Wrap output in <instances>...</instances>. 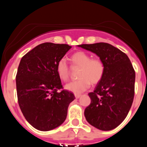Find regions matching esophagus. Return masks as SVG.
Returning <instances> with one entry per match:
<instances>
[{
    "label": "esophagus",
    "mask_w": 147,
    "mask_h": 147,
    "mask_svg": "<svg viewBox=\"0 0 147 147\" xmlns=\"http://www.w3.org/2000/svg\"><path fill=\"white\" fill-rule=\"evenodd\" d=\"M75 97H76L77 99H78V98H80V97H81V94H75Z\"/></svg>",
    "instance_id": "esophagus-1"
}]
</instances>
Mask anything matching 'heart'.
Wrapping results in <instances>:
<instances>
[{"label":"heart","instance_id":"obj_1","mask_svg":"<svg viewBox=\"0 0 147 147\" xmlns=\"http://www.w3.org/2000/svg\"><path fill=\"white\" fill-rule=\"evenodd\" d=\"M72 65L79 67V80L69 82L65 86L67 91L75 94H80L86 91L92 84H97L101 81L105 74V65L99 59H92L91 56L82 51L75 53L70 57ZM56 72L62 81L69 80V66L64 58L59 60L56 65Z\"/></svg>","mask_w":147,"mask_h":147}]
</instances>
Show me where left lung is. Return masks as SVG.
<instances>
[{
	"label": "left lung",
	"mask_w": 147,
	"mask_h": 147,
	"mask_svg": "<svg viewBox=\"0 0 147 147\" xmlns=\"http://www.w3.org/2000/svg\"><path fill=\"white\" fill-rule=\"evenodd\" d=\"M78 47L97 55L105 65L103 78L88 94L91 103L84 117L98 129H113L127 116L134 100L135 72L131 61L125 53L106 42Z\"/></svg>",
	"instance_id": "left-lung-1"
}]
</instances>
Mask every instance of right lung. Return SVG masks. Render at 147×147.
Returning a JSON list of instances; mask_svg holds the SVG:
<instances>
[{"mask_svg": "<svg viewBox=\"0 0 147 147\" xmlns=\"http://www.w3.org/2000/svg\"><path fill=\"white\" fill-rule=\"evenodd\" d=\"M67 44L45 42L22 57L16 75L18 100L28 122L40 131H50L61 125L69 105L75 99L63 88L56 65L71 48Z\"/></svg>", "mask_w": 147, "mask_h": 147, "instance_id": "right-lung-1", "label": "right lung"}]
</instances>
